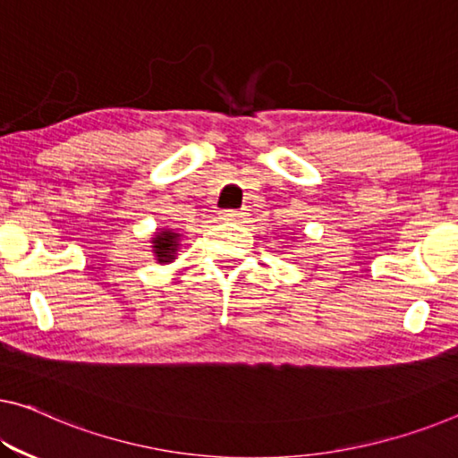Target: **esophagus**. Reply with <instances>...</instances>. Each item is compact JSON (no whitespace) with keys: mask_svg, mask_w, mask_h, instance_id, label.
<instances>
[{"mask_svg":"<svg viewBox=\"0 0 458 458\" xmlns=\"http://www.w3.org/2000/svg\"><path fill=\"white\" fill-rule=\"evenodd\" d=\"M242 216H243V213H239V210H233V208L221 210V219L223 221H239Z\"/></svg>","mask_w":458,"mask_h":458,"instance_id":"1","label":"esophagus"}]
</instances>
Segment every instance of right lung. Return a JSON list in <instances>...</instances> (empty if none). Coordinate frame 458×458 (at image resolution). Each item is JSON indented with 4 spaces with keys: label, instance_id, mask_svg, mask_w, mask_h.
<instances>
[{
    "label": "right lung",
    "instance_id": "add662e5",
    "mask_svg": "<svg viewBox=\"0 0 458 458\" xmlns=\"http://www.w3.org/2000/svg\"><path fill=\"white\" fill-rule=\"evenodd\" d=\"M178 239L180 233H175L172 229H161L156 235L151 237V248L156 253L159 264H167L175 259V251H178Z\"/></svg>",
    "mask_w": 458,
    "mask_h": 458
}]
</instances>
